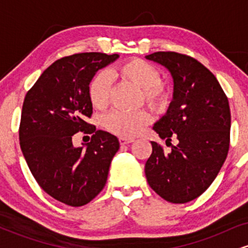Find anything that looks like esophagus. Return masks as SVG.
Listing matches in <instances>:
<instances>
[{"mask_svg":"<svg viewBox=\"0 0 248 248\" xmlns=\"http://www.w3.org/2000/svg\"><path fill=\"white\" fill-rule=\"evenodd\" d=\"M119 141H120V144L121 146H124V144H128V143H132L134 141L133 139H127V138H120L119 139Z\"/></svg>","mask_w":248,"mask_h":248,"instance_id":"34e87169","label":"esophagus"}]
</instances>
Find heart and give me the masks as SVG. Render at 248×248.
Masks as SVG:
<instances>
[{
    "label": "heart",
    "mask_w": 248,
    "mask_h": 248,
    "mask_svg": "<svg viewBox=\"0 0 248 248\" xmlns=\"http://www.w3.org/2000/svg\"><path fill=\"white\" fill-rule=\"evenodd\" d=\"M112 79H120L140 88L144 102L153 109L162 110L169 104L171 92L160 79L158 70L143 59L134 58L112 67L108 72L99 71L91 78L87 86L88 98L96 109H105L109 104ZM149 121L150 115L146 110L133 113L113 110L105 118V127L122 138H133L141 133Z\"/></svg>",
    "instance_id": "b5f03b06"
}]
</instances>
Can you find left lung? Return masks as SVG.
<instances>
[{"label": "left lung", "instance_id": "8db88e82", "mask_svg": "<svg viewBox=\"0 0 248 248\" xmlns=\"http://www.w3.org/2000/svg\"><path fill=\"white\" fill-rule=\"evenodd\" d=\"M147 59L169 71L172 100L154 124L161 139L178 144L169 154L156 142L144 172L150 187L170 203L183 204L199 197L217 177L230 147L231 112L227 96L212 72L192 57L155 52Z\"/></svg>", "mask_w": 248, "mask_h": 248}]
</instances>
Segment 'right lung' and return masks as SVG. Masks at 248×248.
Instances as JSON below:
<instances>
[{"instance_id": "add662e5", "label": "right lung", "mask_w": 248, "mask_h": 248, "mask_svg": "<svg viewBox=\"0 0 248 248\" xmlns=\"http://www.w3.org/2000/svg\"><path fill=\"white\" fill-rule=\"evenodd\" d=\"M119 55L77 53L50 65L24 98L19 144L31 173L51 197L82 206L106 184L118 138L87 124L93 112L87 86L100 69ZM93 133L91 142L75 147L76 132Z\"/></svg>"}]
</instances>
